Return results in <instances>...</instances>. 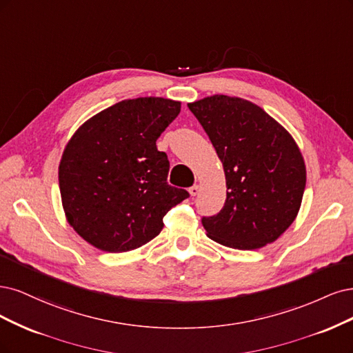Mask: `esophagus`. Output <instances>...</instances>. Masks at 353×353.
Wrapping results in <instances>:
<instances>
[{
  "label": "esophagus",
  "instance_id": "esophagus-1",
  "mask_svg": "<svg viewBox=\"0 0 353 353\" xmlns=\"http://www.w3.org/2000/svg\"><path fill=\"white\" fill-rule=\"evenodd\" d=\"M189 193L192 196H196L198 193H199V186L198 185H193L192 188H189Z\"/></svg>",
  "mask_w": 353,
  "mask_h": 353
}]
</instances>
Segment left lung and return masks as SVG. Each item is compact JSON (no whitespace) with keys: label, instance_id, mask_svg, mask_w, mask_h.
Returning <instances> with one entry per match:
<instances>
[{"label":"left lung","instance_id":"1","mask_svg":"<svg viewBox=\"0 0 353 353\" xmlns=\"http://www.w3.org/2000/svg\"><path fill=\"white\" fill-rule=\"evenodd\" d=\"M223 163V210L202 217L214 242L242 251L274 242L296 219L306 168L292 134L267 112L237 97L212 95L188 104Z\"/></svg>","mask_w":353,"mask_h":353}]
</instances>
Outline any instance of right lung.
<instances>
[{"label": "right lung", "instance_id": "add662e5", "mask_svg": "<svg viewBox=\"0 0 353 353\" xmlns=\"http://www.w3.org/2000/svg\"><path fill=\"white\" fill-rule=\"evenodd\" d=\"M180 102L124 99L85 121L65 145L59 183L65 219L88 243L128 252L163 230L164 215L189 196L170 186V163L157 139Z\"/></svg>", "mask_w": 353, "mask_h": 353}]
</instances>
